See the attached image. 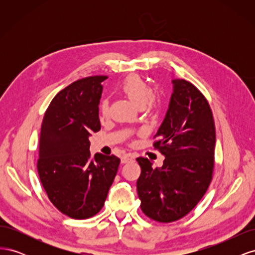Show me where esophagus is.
I'll return each mask as SVG.
<instances>
[{
	"label": "esophagus",
	"mask_w": 255,
	"mask_h": 255,
	"mask_svg": "<svg viewBox=\"0 0 255 255\" xmlns=\"http://www.w3.org/2000/svg\"><path fill=\"white\" fill-rule=\"evenodd\" d=\"M134 159H135V157H134V155H132V154H126V155L122 156L121 163L122 164H127V163H128V161H132Z\"/></svg>",
	"instance_id": "obj_1"
}]
</instances>
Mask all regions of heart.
Returning a JSON list of instances; mask_svg holds the SVG:
<instances>
[{
  "instance_id": "heart-1",
  "label": "heart",
  "mask_w": 255,
  "mask_h": 255,
  "mask_svg": "<svg viewBox=\"0 0 255 255\" xmlns=\"http://www.w3.org/2000/svg\"><path fill=\"white\" fill-rule=\"evenodd\" d=\"M120 89L138 107H143L148 102H153L151 87L138 75H128L120 84ZM100 112L102 116H107L109 114L107 100H103L100 104Z\"/></svg>"
}]
</instances>
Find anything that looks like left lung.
<instances>
[{
    "label": "left lung",
    "mask_w": 255,
    "mask_h": 255,
    "mask_svg": "<svg viewBox=\"0 0 255 255\" xmlns=\"http://www.w3.org/2000/svg\"><path fill=\"white\" fill-rule=\"evenodd\" d=\"M173 92L165 119L154 136V148L165 156L153 168L144 157L137 192L141 211L158 222H172L187 215L210 186L214 170L215 122L210 104L196 86L172 80Z\"/></svg>",
    "instance_id": "obj_1"
}]
</instances>
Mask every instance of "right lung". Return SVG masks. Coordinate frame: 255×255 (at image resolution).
Here are the masks:
<instances>
[{
    "label": "right lung",
    "instance_id": "1",
    "mask_svg": "<svg viewBox=\"0 0 255 255\" xmlns=\"http://www.w3.org/2000/svg\"><path fill=\"white\" fill-rule=\"evenodd\" d=\"M106 78L69 85L54 97L42 120L38 174L53 205L73 219L101 211L120 164L117 156L92 157L89 151V136L101 128L99 104Z\"/></svg>",
    "mask_w": 255,
    "mask_h": 255
}]
</instances>
